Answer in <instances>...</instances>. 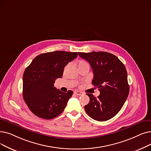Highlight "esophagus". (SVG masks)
I'll return each mask as SVG.
<instances>
[{
	"label": "esophagus",
	"mask_w": 151,
	"mask_h": 151,
	"mask_svg": "<svg viewBox=\"0 0 151 151\" xmlns=\"http://www.w3.org/2000/svg\"><path fill=\"white\" fill-rule=\"evenodd\" d=\"M74 93H75V94H76V95H77V96H81V95L83 94V93H81V92L78 91H74Z\"/></svg>",
	"instance_id": "1"
}]
</instances>
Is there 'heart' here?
<instances>
[{"label": "heart", "instance_id": "1", "mask_svg": "<svg viewBox=\"0 0 151 151\" xmlns=\"http://www.w3.org/2000/svg\"><path fill=\"white\" fill-rule=\"evenodd\" d=\"M88 65V63L84 62H80L79 63H78V65Z\"/></svg>", "mask_w": 151, "mask_h": 151}]
</instances>
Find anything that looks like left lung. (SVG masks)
Masks as SVG:
<instances>
[{"label":"left lung","mask_w":151,"mask_h":151,"mask_svg":"<svg viewBox=\"0 0 151 151\" xmlns=\"http://www.w3.org/2000/svg\"><path fill=\"white\" fill-rule=\"evenodd\" d=\"M87 60L93 71L92 83L97 86V97L87 94L89 102L84 106L87 114L97 121H106L115 116L122 108L129 92L127 71L115 55L106 52H78Z\"/></svg>","instance_id":"left-lung-1"}]
</instances>
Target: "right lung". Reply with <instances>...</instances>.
I'll list each match as a JSON object with an SVG mask.
<instances>
[{"label": "right lung", "mask_w": 151, "mask_h": 151, "mask_svg": "<svg viewBox=\"0 0 151 151\" xmlns=\"http://www.w3.org/2000/svg\"><path fill=\"white\" fill-rule=\"evenodd\" d=\"M77 52L55 51L36 57L26 68L23 76V97L35 115L49 120L59 115L73 94L63 93L54 87L55 80L62 78L68 63Z\"/></svg>", "instance_id": "add662e5"}]
</instances>
